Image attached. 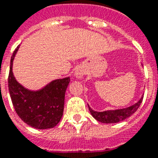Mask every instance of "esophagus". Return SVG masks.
<instances>
[{
  "label": "esophagus",
  "mask_w": 158,
  "mask_h": 158,
  "mask_svg": "<svg viewBox=\"0 0 158 158\" xmlns=\"http://www.w3.org/2000/svg\"><path fill=\"white\" fill-rule=\"evenodd\" d=\"M75 76L77 77V78H81V77H82V76H83V71L82 70H81V69H77L76 70V72H75Z\"/></svg>",
  "instance_id": "34e87169"
}]
</instances>
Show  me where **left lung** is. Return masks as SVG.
Listing matches in <instances>:
<instances>
[{
	"mask_svg": "<svg viewBox=\"0 0 158 158\" xmlns=\"http://www.w3.org/2000/svg\"><path fill=\"white\" fill-rule=\"evenodd\" d=\"M143 98V96L136 102V104L129 107V108H126V109H122V110L97 112V111L93 110L89 107V110L90 111L92 116L94 118H96L98 122H101L102 123H115L123 121L124 119L131 116L132 114H134L142 103Z\"/></svg>",
	"mask_w": 158,
	"mask_h": 158,
	"instance_id": "8db88e82",
	"label": "left lung"
}]
</instances>
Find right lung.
Returning <instances> with one entry per match:
<instances>
[{"mask_svg":"<svg viewBox=\"0 0 158 158\" xmlns=\"http://www.w3.org/2000/svg\"><path fill=\"white\" fill-rule=\"evenodd\" d=\"M18 48L11 56L7 80L15 110L22 121L33 128L39 130L53 128L62 118L65 92L70 79L66 77L55 80L39 91L27 90L18 83L13 75V60Z\"/></svg>","mask_w":158,"mask_h":158,"instance_id":"1","label":"right lung"}]
</instances>
